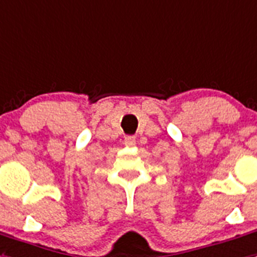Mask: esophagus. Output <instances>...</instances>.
Here are the masks:
<instances>
[{
    "label": "esophagus",
    "instance_id": "34e87169",
    "mask_svg": "<svg viewBox=\"0 0 257 257\" xmlns=\"http://www.w3.org/2000/svg\"><path fill=\"white\" fill-rule=\"evenodd\" d=\"M136 144V139L134 136H126L124 138V145L126 147H134Z\"/></svg>",
    "mask_w": 257,
    "mask_h": 257
}]
</instances>
